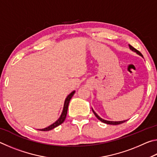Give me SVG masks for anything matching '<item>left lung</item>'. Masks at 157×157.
<instances>
[{"mask_svg": "<svg viewBox=\"0 0 157 157\" xmlns=\"http://www.w3.org/2000/svg\"><path fill=\"white\" fill-rule=\"evenodd\" d=\"M129 49L131 50H132L133 52H136V54L140 55V56L143 57V55H142L141 53H140L139 51V50H137L136 48H134V47H132L131 45H129ZM92 111H93V112H94V113L95 114V116H96V118L98 119V120H100L101 122H102V123H106V124H115V125H116V124H119L123 123H124V122H126L127 121V120H124V121H107V120H105V119H103L102 118H100V117L98 116L96 113L95 112L94 110L93 109V108H92Z\"/></svg>", "mask_w": 157, "mask_h": 157, "instance_id": "8db88e82", "label": "left lung"}]
</instances>
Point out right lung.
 Listing matches in <instances>:
<instances>
[{
	"label": "right lung",
	"mask_w": 157,
	"mask_h": 157,
	"mask_svg": "<svg viewBox=\"0 0 157 157\" xmlns=\"http://www.w3.org/2000/svg\"><path fill=\"white\" fill-rule=\"evenodd\" d=\"M75 91H73L71 92L67 97H66V100L64 101V105H63V108L62 114H61L59 118H58V120L55 121L54 123L50 124V125H49L48 127H46V128L40 129H38V130H41V131H49V130H51L52 129L55 128V127L59 126V124H61L63 123V121H64L65 119H66V114H67V111H68L69 102H70V100H71V98H72V97L73 96V95H74V94H75Z\"/></svg>",
	"instance_id": "obj_1"
}]
</instances>
